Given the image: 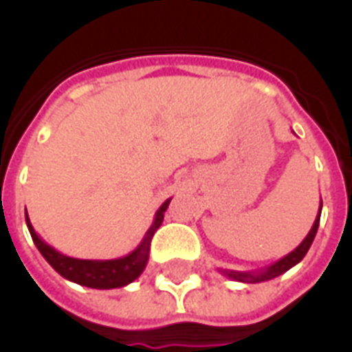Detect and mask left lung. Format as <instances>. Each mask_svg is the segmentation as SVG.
<instances>
[{"label":"left lung","instance_id":"8db88e82","mask_svg":"<svg viewBox=\"0 0 352 352\" xmlns=\"http://www.w3.org/2000/svg\"><path fill=\"white\" fill-rule=\"evenodd\" d=\"M320 209H322V199H320ZM320 209H318V214L315 222H313V226H311L309 234L305 236L302 243L296 247L294 251L288 252L287 256H283L277 262H273L272 265H267L264 270H258V272H236V270H219L222 275H226L230 279L239 280V283H264V280L275 279V277H279L285 272H288L290 267H294L298 262H302L303 256L307 254L309 251L311 243H313V239L317 236V230H318V221H320Z\"/></svg>","mask_w":352,"mask_h":352}]
</instances>
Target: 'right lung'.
Segmentation results:
<instances>
[{
	"label": "right lung",
	"mask_w": 352,
	"mask_h": 352,
	"mask_svg": "<svg viewBox=\"0 0 352 352\" xmlns=\"http://www.w3.org/2000/svg\"><path fill=\"white\" fill-rule=\"evenodd\" d=\"M171 198L166 199L160 206V209L154 214V221L151 224V228L146 230L143 241L122 258L113 260H80L65 256L62 252H58L54 247H50L49 243H45L39 234L35 232L32 222L28 219L26 213V224L32 239H34L35 247L39 249L43 254V258L47 260L54 270H56L64 279L73 280L77 285L88 288H100V290H109V288H122L126 285H130L138 279L139 275L143 273L148 262V251H151V239H153L154 232L160 228L162 221H164V213L168 209Z\"/></svg>",
	"instance_id": "right-lung-1"
}]
</instances>
